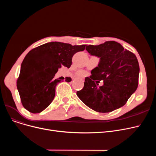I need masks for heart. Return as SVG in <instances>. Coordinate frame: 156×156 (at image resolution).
Segmentation results:
<instances>
[{
    "mask_svg": "<svg viewBox=\"0 0 156 156\" xmlns=\"http://www.w3.org/2000/svg\"><path fill=\"white\" fill-rule=\"evenodd\" d=\"M78 74H79V75H80V76H83V74H84V73H83V71H79Z\"/></svg>",
    "mask_w": 156,
    "mask_h": 156,
    "instance_id": "1",
    "label": "heart"
}]
</instances>
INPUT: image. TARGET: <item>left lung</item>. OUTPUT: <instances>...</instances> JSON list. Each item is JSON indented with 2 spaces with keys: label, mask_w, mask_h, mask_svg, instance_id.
Here are the masks:
<instances>
[{
  "label": "left lung",
  "mask_w": 156,
  "mask_h": 156,
  "mask_svg": "<svg viewBox=\"0 0 156 156\" xmlns=\"http://www.w3.org/2000/svg\"><path fill=\"white\" fill-rule=\"evenodd\" d=\"M86 50L99 57L100 61L92 70V75L85 78L83 89L77 92L79 99L99 112L123 106L138 87L140 68L135 55L115 41L87 45ZM99 80L104 85L99 87Z\"/></svg>",
  "instance_id": "obj_1"
}]
</instances>
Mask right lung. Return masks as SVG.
Here are the masks:
<instances>
[{
  "instance_id": "1",
  "label": "right lung",
  "mask_w": 156,
  "mask_h": 156,
  "mask_svg": "<svg viewBox=\"0 0 156 156\" xmlns=\"http://www.w3.org/2000/svg\"><path fill=\"white\" fill-rule=\"evenodd\" d=\"M86 45H71L59 42L43 44L30 51L21 65L17 88L23 107L31 113H40L51 104L55 87L61 81L55 79L62 66L69 68L75 53L85 50ZM69 82L71 78H66Z\"/></svg>"
}]
</instances>
